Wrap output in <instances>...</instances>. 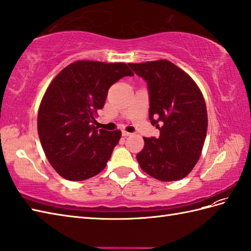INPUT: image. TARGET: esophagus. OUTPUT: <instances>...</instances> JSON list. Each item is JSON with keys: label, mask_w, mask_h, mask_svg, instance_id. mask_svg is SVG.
I'll list each match as a JSON object with an SVG mask.
<instances>
[{"label": "esophagus", "mask_w": 251, "mask_h": 251, "mask_svg": "<svg viewBox=\"0 0 251 251\" xmlns=\"http://www.w3.org/2000/svg\"><path fill=\"white\" fill-rule=\"evenodd\" d=\"M122 136L126 138V137H129V136H131V133H130V132H128V131L123 130V131H122Z\"/></svg>", "instance_id": "1"}]
</instances>
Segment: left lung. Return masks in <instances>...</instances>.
<instances>
[{
	"label": "left lung",
	"mask_w": 251,
	"mask_h": 251,
	"mask_svg": "<svg viewBox=\"0 0 251 251\" xmlns=\"http://www.w3.org/2000/svg\"><path fill=\"white\" fill-rule=\"evenodd\" d=\"M148 82L150 120L160 130L145 138L137 154L142 170L152 177L172 182L187 176L199 160L207 131V111L199 86L188 74L167 60L129 63Z\"/></svg>",
	"instance_id": "obj_1"
}]
</instances>
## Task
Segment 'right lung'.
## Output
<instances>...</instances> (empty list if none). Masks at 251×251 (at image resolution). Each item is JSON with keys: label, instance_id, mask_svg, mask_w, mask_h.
<instances>
[{"label": "right lung", "instance_id": "obj_1", "mask_svg": "<svg viewBox=\"0 0 251 251\" xmlns=\"http://www.w3.org/2000/svg\"><path fill=\"white\" fill-rule=\"evenodd\" d=\"M125 75H133L125 63L77 61L51 81L39 104L37 130L47 159L62 177L79 182L106 168L122 132L98 130L93 122L110 86Z\"/></svg>", "mask_w": 251, "mask_h": 251}]
</instances>
